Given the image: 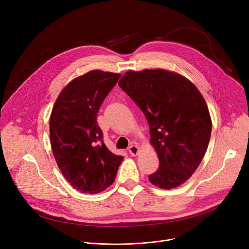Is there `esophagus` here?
<instances>
[{"mask_svg":"<svg viewBox=\"0 0 249 249\" xmlns=\"http://www.w3.org/2000/svg\"><path fill=\"white\" fill-rule=\"evenodd\" d=\"M128 151H129V153L131 154V156L135 157V156H137V155L139 154L140 149L138 148V146H136V145H132V146H130V147H129Z\"/></svg>","mask_w":249,"mask_h":249,"instance_id":"1","label":"esophagus"}]
</instances>
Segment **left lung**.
Returning a JSON list of instances; mask_svg holds the SVG:
<instances>
[{
	"label": "left lung",
	"instance_id": "left-lung-1",
	"mask_svg": "<svg viewBox=\"0 0 249 249\" xmlns=\"http://www.w3.org/2000/svg\"><path fill=\"white\" fill-rule=\"evenodd\" d=\"M118 85L150 125V142L160 160L150 182L167 190L180 186L209 145L212 120L203 95L187 78L163 69L127 71Z\"/></svg>",
	"mask_w": 249,
	"mask_h": 249
}]
</instances>
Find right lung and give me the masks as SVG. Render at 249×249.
<instances>
[{
  "label": "right lung",
  "mask_w": 249,
  "mask_h": 249,
  "mask_svg": "<svg viewBox=\"0 0 249 249\" xmlns=\"http://www.w3.org/2000/svg\"><path fill=\"white\" fill-rule=\"evenodd\" d=\"M120 74L92 70L71 81L58 95L50 116V142L66 180L82 193L96 194L109 187L122 156L102 142L96 116Z\"/></svg>",
  "instance_id": "obj_1"
}]
</instances>
